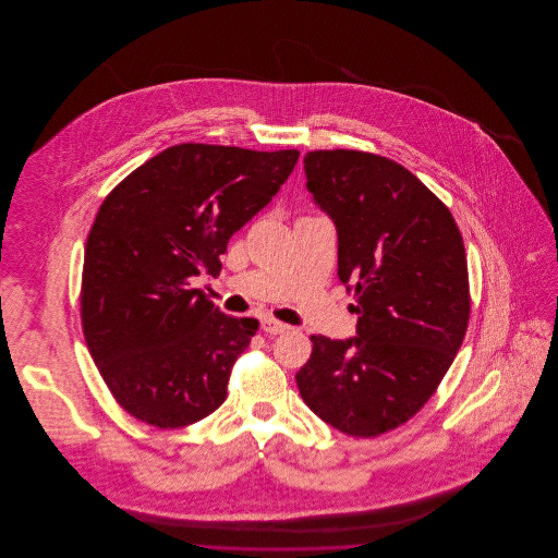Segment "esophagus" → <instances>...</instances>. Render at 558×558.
I'll use <instances>...</instances> for the list:
<instances>
[{"label": "esophagus", "mask_w": 558, "mask_h": 558, "mask_svg": "<svg viewBox=\"0 0 558 558\" xmlns=\"http://www.w3.org/2000/svg\"><path fill=\"white\" fill-rule=\"evenodd\" d=\"M262 328L266 330L267 335H280V332H287L291 326L280 322V319L264 318L262 319Z\"/></svg>", "instance_id": "1"}]
</instances>
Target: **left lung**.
Instances as JSON below:
<instances>
[{
    "mask_svg": "<svg viewBox=\"0 0 558 558\" xmlns=\"http://www.w3.org/2000/svg\"><path fill=\"white\" fill-rule=\"evenodd\" d=\"M307 190L339 234V278L353 289L357 337L312 335L296 372L303 401L351 437L408 423L464 341L471 292L450 209L403 165L362 150L305 155Z\"/></svg>",
    "mask_w": 558,
    "mask_h": 558,
    "instance_id": "8db88e82",
    "label": "left lung"
}]
</instances>
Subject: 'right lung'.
Instances as JSON below:
<instances>
[{"label":"right lung","instance_id":"add662e5","mask_svg":"<svg viewBox=\"0 0 558 558\" xmlns=\"http://www.w3.org/2000/svg\"><path fill=\"white\" fill-rule=\"evenodd\" d=\"M299 150L175 144L132 171L100 205L81 276V326L117 403L180 428L228 396L259 322L221 314L190 278L219 274L228 240L289 180Z\"/></svg>","mask_w":558,"mask_h":558}]
</instances>
